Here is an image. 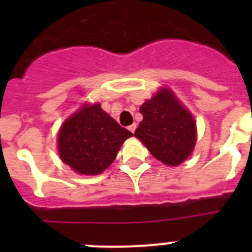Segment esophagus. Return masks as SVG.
I'll return each instance as SVG.
<instances>
[{
    "label": "esophagus",
    "mask_w": 252,
    "mask_h": 252,
    "mask_svg": "<svg viewBox=\"0 0 252 252\" xmlns=\"http://www.w3.org/2000/svg\"><path fill=\"white\" fill-rule=\"evenodd\" d=\"M128 130L131 131V132H135V130H136V124H132L131 126H128Z\"/></svg>",
    "instance_id": "obj_1"
}]
</instances>
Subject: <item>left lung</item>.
I'll return each mask as SVG.
<instances>
[{
    "label": "left lung",
    "mask_w": 252,
    "mask_h": 252,
    "mask_svg": "<svg viewBox=\"0 0 252 252\" xmlns=\"http://www.w3.org/2000/svg\"><path fill=\"white\" fill-rule=\"evenodd\" d=\"M140 112L144 119L135 131V137L154 158L170 166L188 159L197 140L195 121L174 93L165 87L160 88L140 107Z\"/></svg>",
    "instance_id": "left-lung-1"
}]
</instances>
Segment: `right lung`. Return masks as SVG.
<instances>
[{
    "instance_id": "right-lung-1",
    "label": "right lung",
    "mask_w": 252,
    "mask_h": 252,
    "mask_svg": "<svg viewBox=\"0 0 252 252\" xmlns=\"http://www.w3.org/2000/svg\"><path fill=\"white\" fill-rule=\"evenodd\" d=\"M131 136L132 132L121 127L101 104L84 103L60 127L59 157L79 174L97 175L112 164Z\"/></svg>"
}]
</instances>
